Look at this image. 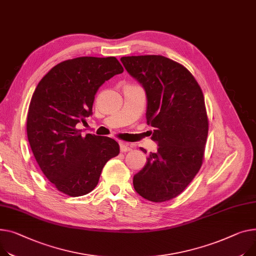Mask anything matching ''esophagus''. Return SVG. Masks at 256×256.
I'll return each mask as SVG.
<instances>
[{"instance_id": "1", "label": "esophagus", "mask_w": 256, "mask_h": 256, "mask_svg": "<svg viewBox=\"0 0 256 256\" xmlns=\"http://www.w3.org/2000/svg\"><path fill=\"white\" fill-rule=\"evenodd\" d=\"M119 147H120V151L122 152H126L132 150V148L130 147V145L126 142H119Z\"/></svg>"}]
</instances>
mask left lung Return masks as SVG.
Segmentation results:
<instances>
[{"label": "left lung", "mask_w": 256, "mask_h": 256, "mask_svg": "<svg viewBox=\"0 0 256 256\" xmlns=\"http://www.w3.org/2000/svg\"><path fill=\"white\" fill-rule=\"evenodd\" d=\"M120 60L145 90L147 124L154 128L151 139L158 145L134 176V188L151 202L172 200L192 181L202 164L208 137L202 92L186 68L162 56Z\"/></svg>", "instance_id": "left-lung-1"}]
</instances>
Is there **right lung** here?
<instances>
[{
    "label": "right lung",
    "mask_w": 256,
    "mask_h": 256,
    "mask_svg": "<svg viewBox=\"0 0 256 256\" xmlns=\"http://www.w3.org/2000/svg\"><path fill=\"white\" fill-rule=\"evenodd\" d=\"M122 72L114 56L68 60L54 66L32 94L26 118L30 149L45 177L68 196L90 192L106 162L118 156L115 140L82 137L76 124L92 115L100 85Z\"/></svg>",
    "instance_id": "right-lung-1"
}]
</instances>
